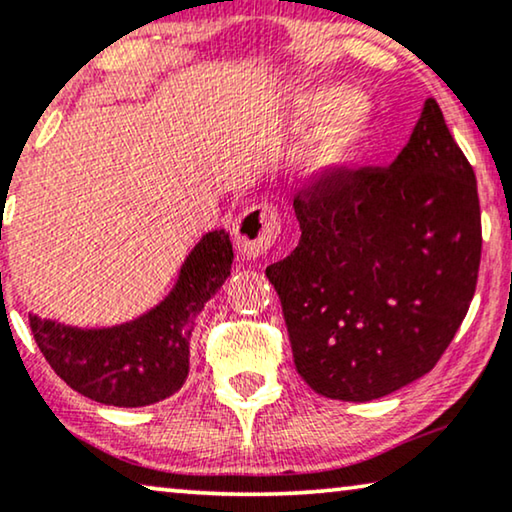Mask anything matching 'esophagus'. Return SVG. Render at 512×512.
<instances>
[{
    "mask_svg": "<svg viewBox=\"0 0 512 512\" xmlns=\"http://www.w3.org/2000/svg\"><path fill=\"white\" fill-rule=\"evenodd\" d=\"M279 212L272 205H254L235 219L233 242L237 254L247 261L268 254L279 235Z\"/></svg>",
    "mask_w": 512,
    "mask_h": 512,
    "instance_id": "34e87169",
    "label": "esophagus"
}]
</instances>
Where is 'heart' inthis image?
<instances>
[{
	"label": "heart",
	"instance_id": "b5f03b06",
	"mask_svg": "<svg viewBox=\"0 0 512 512\" xmlns=\"http://www.w3.org/2000/svg\"><path fill=\"white\" fill-rule=\"evenodd\" d=\"M298 116L307 125H324L303 165L305 179L319 186L347 179L361 165L377 128L375 104L338 83L307 90L298 100Z\"/></svg>",
	"mask_w": 512,
	"mask_h": 512
}]
</instances>
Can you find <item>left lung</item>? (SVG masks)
<instances>
[{
	"mask_svg": "<svg viewBox=\"0 0 512 512\" xmlns=\"http://www.w3.org/2000/svg\"><path fill=\"white\" fill-rule=\"evenodd\" d=\"M298 247L265 268L300 377L335 401H375L429 373L464 321L482 228L475 172L429 97L389 167L293 200Z\"/></svg>",
	"mask_w": 512,
	"mask_h": 512,
	"instance_id": "1",
	"label": "left lung"
}]
</instances>
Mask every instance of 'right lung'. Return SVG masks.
Wrapping results in <instances>:
<instances>
[{
	"label": "right lung",
	"instance_id": "obj_1",
	"mask_svg": "<svg viewBox=\"0 0 512 512\" xmlns=\"http://www.w3.org/2000/svg\"><path fill=\"white\" fill-rule=\"evenodd\" d=\"M226 228L209 230L181 263L170 293L137 319L79 328L30 314L34 340L51 368L79 394L116 408H142L181 389L195 319L230 277Z\"/></svg>",
	"mask_w": 512,
	"mask_h": 512
}]
</instances>
